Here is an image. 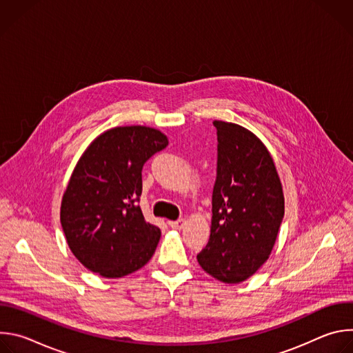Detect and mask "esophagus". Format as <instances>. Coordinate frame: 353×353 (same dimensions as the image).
<instances>
[{
	"instance_id": "obj_1",
	"label": "esophagus",
	"mask_w": 353,
	"mask_h": 353,
	"mask_svg": "<svg viewBox=\"0 0 353 353\" xmlns=\"http://www.w3.org/2000/svg\"><path fill=\"white\" fill-rule=\"evenodd\" d=\"M169 226L173 228V229H183L185 226V219H179V221H174V222H169Z\"/></svg>"
}]
</instances>
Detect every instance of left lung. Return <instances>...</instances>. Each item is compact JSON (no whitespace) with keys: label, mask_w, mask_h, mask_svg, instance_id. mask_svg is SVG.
Listing matches in <instances>:
<instances>
[{"label":"left lung","mask_w":353,"mask_h":353,"mask_svg":"<svg viewBox=\"0 0 353 353\" xmlns=\"http://www.w3.org/2000/svg\"><path fill=\"white\" fill-rule=\"evenodd\" d=\"M218 174L211 236L196 256L215 279L236 285L270 259L285 214L282 183L264 142L250 130L215 120Z\"/></svg>","instance_id":"left-lung-1"}]
</instances>
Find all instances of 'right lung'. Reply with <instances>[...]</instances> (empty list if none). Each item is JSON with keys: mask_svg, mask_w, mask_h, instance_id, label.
Returning a JSON list of instances; mask_svg holds the SVG:
<instances>
[{"mask_svg": "<svg viewBox=\"0 0 353 353\" xmlns=\"http://www.w3.org/2000/svg\"><path fill=\"white\" fill-rule=\"evenodd\" d=\"M169 145L146 125L97 135L81 155L63 194L60 221L75 259L103 278H123L152 259L161 229L145 221L137 201L145 162Z\"/></svg>", "mask_w": 353, "mask_h": 353, "instance_id": "obj_1", "label": "right lung"}]
</instances>
